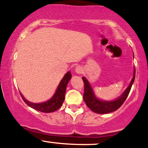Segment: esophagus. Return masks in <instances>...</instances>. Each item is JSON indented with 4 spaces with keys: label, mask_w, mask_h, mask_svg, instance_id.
Listing matches in <instances>:
<instances>
[{
    "label": "esophagus",
    "mask_w": 148,
    "mask_h": 148,
    "mask_svg": "<svg viewBox=\"0 0 148 148\" xmlns=\"http://www.w3.org/2000/svg\"><path fill=\"white\" fill-rule=\"evenodd\" d=\"M75 71L77 74H82L83 72V69L82 67L80 66H77L75 68Z\"/></svg>",
    "instance_id": "34e87169"
}]
</instances>
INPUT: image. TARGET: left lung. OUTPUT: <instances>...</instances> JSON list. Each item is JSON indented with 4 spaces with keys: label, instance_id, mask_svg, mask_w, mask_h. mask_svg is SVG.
Returning a JSON list of instances; mask_svg holds the SVG:
<instances>
[{
    "label": "left lung",
    "instance_id": "obj_1",
    "mask_svg": "<svg viewBox=\"0 0 148 148\" xmlns=\"http://www.w3.org/2000/svg\"><path fill=\"white\" fill-rule=\"evenodd\" d=\"M135 68L134 69V75L131 80L130 84L127 88L126 90L124 93L114 101H103L97 99L95 96L94 91L91 86L90 84L89 83L88 80L85 77H82L84 82V91L83 99L87 107L90 109L94 112L98 113V114H107V113L112 112L115 110H118L122 105L125 101L126 100L130 92L131 87L135 81Z\"/></svg>",
    "mask_w": 148,
    "mask_h": 148
}]
</instances>
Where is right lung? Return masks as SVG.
<instances>
[{"instance_id":"right-lung-1","label":"right lung","mask_w":148,"mask_h":148,"mask_svg":"<svg viewBox=\"0 0 148 148\" xmlns=\"http://www.w3.org/2000/svg\"><path fill=\"white\" fill-rule=\"evenodd\" d=\"M71 77V74L69 71L65 74L64 77L63 79H62V81L60 82L57 89H56V92H55L54 95L51 97V99L46 101L45 102H30L23 97V95H21V93L20 94L22 97V99H23V100L24 101L25 103H26L27 105L29 106V107H31V108L38 110V111L42 112H52L56 111V110H57L58 109H59L62 107L64 100L66 86L67 84H68V82H69Z\"/></svg>"}]
</instances>
